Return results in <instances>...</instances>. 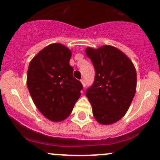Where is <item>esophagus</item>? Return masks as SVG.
Wrapping results in <instances>:
<instances>
[{
    "instance_id": "obj_1",
    "label": "esophagus",
    "mask_w": 160,
    "mask_h": 160,
    "mask_svg": "<svg viewBox=\"0 0 160 160\" xmlns=\"http://www.w3.org/2000/svg\"><path fill=\"white\" fill-rule=\"evenodd\" d=\"M80 81H81V83H82V85H83V88H85V87H86V81H85V80H84V79H82V80H80Z\"/></svg>"
}]
</instances>
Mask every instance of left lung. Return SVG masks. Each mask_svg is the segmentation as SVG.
Masks as SVG:
<instances>
[{"label":"left lung","mask_w":160,"mask_h":160,"mask_svg":"<svg viewBox=\"0 0 160 160\" xmlns=\"http://www.w3.org/2000/svg\"><path fill=\"white\" fill-rule=\"evenodd\" d=\"M85 52L96 72L94 82L86 92L93 117L101 125L115 123L126 114L135 96V67L129 58L114 46L88 47Z\"/></svg>","instance_id":"left-lung-1"}]
</instances>
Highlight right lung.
<instances>
[{"instance_id": "1", "label": "right lung", "mask_w": 160, "mask_h": 160, "mask_svg": "<svg viewBox=\"0 0 160 160\" xmlns=\"http://www.w3.org/2000/svg\"><path fill=\"white\" fill-rule=\"evenodd\" d=\"M71 50L60 43L42 49L31 60L27 87L38 111L52 122H61L72 112L83 88L72 76Z\"/></svg>"}]
</instances>
